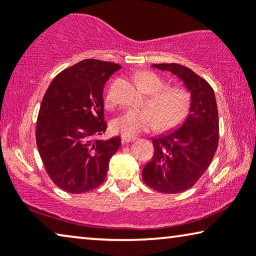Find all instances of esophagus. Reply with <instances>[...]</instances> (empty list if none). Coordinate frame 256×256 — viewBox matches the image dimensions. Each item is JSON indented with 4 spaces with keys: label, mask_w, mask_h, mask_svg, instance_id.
Returning <instances> with one entry per match:
<instances>
[{
    "label": "esophagus",
    "mask_w": 256,
    "mask_h": 256,
    "mask_svg": "<svg viewBox=\"0 0 256 256\" xmlns=\"http://www.w3.org/2000/svg\"><path fill=\"white\" fill-rule=\"evenodd\" d=\"M121 140H122V142H124V143H129V142H132V141H135L136 138H135V136L122 135V136H121Z\"/></svg>",
    "instance_id": "34e87169"
}]
</instances>
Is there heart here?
<instances>
[{
  "instance_id": "1",
  "label": "heart",
  "mask_w": 256,
  "mask_h": 256,
  "mask_svg": "<svg viewBox=\"0 0 256 256\" xmlns=\"http://www.w3.org/2000/svg\"><path fill=\"white\" fill-rule=\"evenodd\" d=\"M136 82L143 93L148 94L146 108L127 110L116 118L112 127L124 135L134 136L157 127L160 130L176 128L188 116L191 107V96L183 87L166 86V82L150 71L136 74ZM104 104L112 108L115 96L112 90L104 96Z\"/></svg>"
}]
</instances>
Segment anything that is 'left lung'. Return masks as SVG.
<instances>
[{
    "instance_id": "8db88e82",
    "label": "left lung",
    "mask_w": 256,
    "mask_h": 256,
    "mask_svg": "<svg viewBox=\"0 0 256 256\" xmlns=\"http://www.w3.org/2000/svg\"><path fill=\"white\" fill-rule=\"evenodd\" d=\"M183 80L191 93L190 115L180 129L152 140V158L143 182L162 194H180L197 183L212 162L219 142V118L211 85L186 66L155 64Z\"/></svg>"
}]
</instances>
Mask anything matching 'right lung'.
<instances>
[{
	"label": "right lung",
	"instance_id": "obj_1",
	"mask_svg": "<svg viewBox=\"0 0 256 256\" xmlns=\"http://www.w3.org/2000/svg\"><path fill=\"white\" fill-rule=\"evenodd\" d=\"M121 66L85 59L54 76L42 100L36 143L50 180L70 194H84L106 180L108 162L121 138L100 140L106 132L104 87Z\"/></svg>",
	"mask_w": 256,
	"mask_h": 256
}]
</instances>
